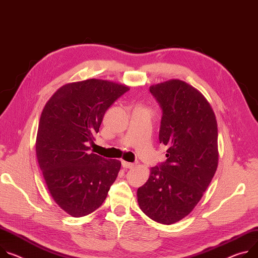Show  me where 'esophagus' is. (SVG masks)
Returning <instances> with one entry per match:
<instances>
[{
	"mask_svg": "<svg viewBox=\"0 0 258 258\" xmlns=\"http://www.w3.org/2000/svg\"><path fill=\"white\" fill-rule=\"evenodd\" d=\"M136 165H137V163H135V162L122 161V166H123V168H126V169H133Z\"/></svg>",
	"mask_w": 258,
	"mask_h": 258,
	"instance_id": "esophagus-1",
	"label": "esophagus"
}]
</instances>
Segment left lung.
<instances>
[{"label":"left lung","mask_w":258,"mask_h":258,"mask_svg":"<svg viewBox=\"0 0 258 258\" xmlns=\"http://www.w3.org/2000/svg\"><path fill=\"white\" fill-rule=\"evenodd\" d=\"M150 92L161 108L158 139L167 159L139 187L138 203L152 220L173 224L191 212L214 177L217 121L205 97L184 81L153 85Z\"/></svg>","instance_id":"8db88e82"}]
</instances>
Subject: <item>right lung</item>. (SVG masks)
Wrapping results in <instances>:
<instances>
[{
  "label": "right lung",
  "instance_id": "add662e5",
  "mask_svg": "<svg viewBox=\"0 0 258 258\" xmlns=\"http://www.w3.org/2000/svg\"><path fill=\"white\" fill-rule=\"evenodd\" d=\"M130 88L88 79L60 87L40 117L36 152L46 185L68 214L82 217L106 200L121 162L90 153L106 111Z\"/></svg>",
  "mask_w": 258,
  "mask_h": 258
}]
</instances>
